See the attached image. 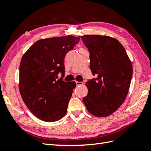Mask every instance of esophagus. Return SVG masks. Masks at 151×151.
<instances>
[{
	"mask_svg": "<svg viewBox=\"0 0 151 151\" xmlns=\"http://www.w3.org/2000/svg\"><path fill=\"white\" fill-rule=\"evenodd\" d=\"M83 82H76V84L77 86H82V85H83Z\"/></svg>",
	"mask_w": 151,
	"mask_h": 151,
	"instance_id": "esophagus-1",
	"label": "esophagus"
}]
</instances>
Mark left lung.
Instances as JSON below:
<instances>
[{
	"label": "left lung",
	"mask_w": 151,
	"mask_h": 151,
	"mask_svg": "<svg viewBox=\"0 0 151 151\" xmlns=\"http://www.w3.org/2000/svg\"><path fill=\"white\" fill-rule=\"evenodd\" d=\"M90 53V68L96 78L86 82L88 94L83 98L89 113L107 117L124 101L129 91L133 66L124 48L107 36H80Z\"/></svg>",
	"instance_id": "left-lung-1"
}]
</instances>
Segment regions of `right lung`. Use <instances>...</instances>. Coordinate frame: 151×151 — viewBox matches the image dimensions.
Listing matches in <instances>:
<instances>
[{
	"instance_id": "1",
	"label": "right lung",
	"mask_w": 151,
	"mask_h": 151,
	"mask_svg": "<svg viewBox=\"0 0 151 151\" xmlns=\"http://www.w3.org/2000/svg\"><path fill=\"white\" fill-rule=\"evenodd\" d=\"M79 41L73 36L42 39L22 58L19 90L29 110L42 121H59L67 112L76 83L57 79L58 74H64L65 56Z\"/></svg>"
}]
</instances>
